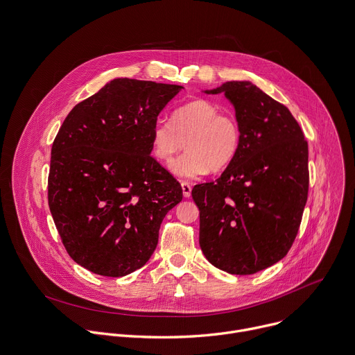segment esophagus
Instances as JSON below:
<instances>
[{"label": "esophagus", "mask_w": 355, "mask_h": 355, "mask_svg": "<svg viewBox=\"0 0 355 355\" xmlns=\"http://www.w3.org/2000/svg\"><path fill=\"white\" fill-rule=\"evenodd\" d=\"M181 188H182V193L185 198H189L191 196V185L188 182H181Z\"/></svg>", "instance_id": "34e87169"}]
</instances>
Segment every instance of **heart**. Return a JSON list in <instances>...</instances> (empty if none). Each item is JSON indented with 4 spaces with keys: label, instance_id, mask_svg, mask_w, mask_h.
Segmentation results:
<instances>
[{
    "label": "heart",
    "instance_id": "heart-1",
    "mask_svg": "<svg viewBox=\"0 0 355 355\" xmlns=\"http://www.w3.org/2000/svg\"><path fill=\"white\" fill-rule=\"evenodd\" d=\"M150 150L160 163L170 166L184 146L185 153L173 171L181 178H198L211 170L226 168L237 156L240 129L236 119L222 114L212 101L198 98L178 107L171 122L157 121L148 135Z\"/></svg>",
    "mask_w": 355,
    "mask_h": 355
}]
</instances>
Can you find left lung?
<instances>
[{
  "label": "left lung",
  "mask_w": 355,
  "mask_h": 355,
  "mask_svg": "<svg viewBox=\"0 0 355 355\" xmlns=\"http://www.w3.org/2000/svg\"><path fill=\"white\" fill-rule=\"evenodd\" d=\"M234 108L240 147L215 182L198 184L199 245L216 268L236 275L286 256L306 205L308 143L289 110L251 81L204 89Z\"/></svg>",
  "instance_id": "left-lung-1"
}]
</instances>
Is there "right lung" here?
<instances>
[{"label": "right lung", "instance_id": "add662e5", "mask_svg": "<svg viewBox=\"0 0 355 355\" xmlns=\"http://www.w3.org/2000/svg\"><path fill=\"white\" fill-rule=\"evenodd\" d=\"M181 89L115 78L70 111L53 141L49 208L69 256L94 274L115 278L143 267L182 199L148 140Z\"/></svg>", "mask_w": 355, "mask_h": 355}]
</instances>
